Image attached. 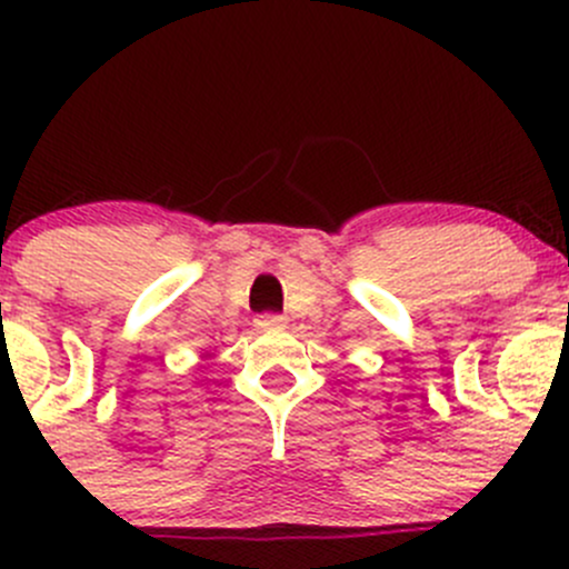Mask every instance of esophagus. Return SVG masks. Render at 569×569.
<instances>
[{"label":"esophagus","mask_w":569,"mask_h":569,"mask_svg":"<svg viewBox=\"0 0 569 569\" xmlns=\"http://www.w3.org/2000/svg\"><path fill=\"white\" fill-rule=\"evenodd\" d=\"M256 327L263 332H280L286 330V319L278 317V313H263V317L256 319Z\"/></svg>","instance_id":"1"}]
</instances>
